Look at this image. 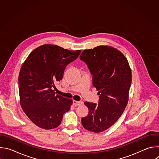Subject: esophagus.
<instances>
[{"instance_id":"34e87169","label":"esophagus","mask_w":159,"mask_h":159,"mask_svg":"<svg viewBox=\"0 0 159 159\" xmlns=\"http://www.w3.org/2000/svg\"><path fill=\"white\" fill-rule=\"evenodd\" d=\"M73 104L74 106H80L83 104L82 101H73Z\"/></svg>"}]
</instances>
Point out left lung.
<instances>
[{
	"label": "left lung",
	"mask_w": 159,
	"mask_h": 159,
	"mask_svg": "<svg viewBox=\"0 0 159 159\" xmlns=\"http://www.w3.org/2000/svg\"><path fill=\"white\" fill-rule=\"evenodd\" d=\"M80 60L93 75V85L98 90V104L85 102L88 115L81 120L87 130L100 133L114 125L120 118L128 102L131 71L128 61L118 50L99 46L85 50Z\"/></svg>",
	"instance_id": "obj_1"
}]
</instances>
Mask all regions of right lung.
<instances>
[{"label": "right lung", "mask_w": 159, "mask_h": 159, "mask_svg": "<svg viewBox=\"0 0 159 159\" xmlns=\"http://www.w3.org/2000/svg\"><path fill=\"white\" fill-rule=\"evenodd\" d=\"M81 50L70 51L46 44L36 48L22 64L19 75L21 107L30 120L45 129L58 127L72 100L55 94V83L60 81L68 64Z\"/></svg>", "instance_id": "obj_1"}]
</instances>
